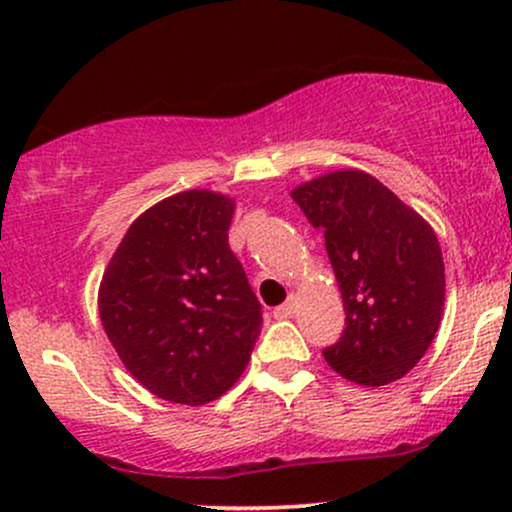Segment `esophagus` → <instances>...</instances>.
Here are the masks:
<instances>
[{
    "label": "esophagus",
    "instance_id": "1",
    "mask_svg": "<svg viewBox=\"0 0 512 512\" xmlns=\"http://www.w3.org/2000/svg\"><path fill=\"white\" fill-rule=\"evenodd\" d=\"M293 310H296V301H293V296H291L284 305L274 308V317H276V320H286V317L293 315Z\"/></svg>",
    "mask_w": 512,
    "mask_h": 512
}]
</instances>
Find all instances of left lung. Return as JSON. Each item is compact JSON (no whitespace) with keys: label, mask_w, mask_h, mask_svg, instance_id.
Returning a JSON list of instances; mask_svg holds the SVG:
<instances>
[{"label":"left lung","mask_w":512,"mask_h":512,"mask_svg":"<svg viewBox=\"0 0 512 512\" xmlns=\"http://www.w3.org/2000/svg\"><path fill=\"white\" fill-rule=\"evenodd\" d=\"M310 226L325 233L344 301V332L322 349L358 385L407 375L431 346L445 301L436 233L363 170L322 175L291 192Z\"/></svg>","instance_id":"1"}]
</instances>
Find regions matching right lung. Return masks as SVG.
I'll return each instance as SVG.
<instances>
[{
    "label": "right lung",
    "mask_w": 512,
    "mask_h": 512,
    "mask_svg": "<svg viewBox=\"0 0 512 512\" xmlns=\"http://www.w3.org/2000/svg\"><path fill=\"white\" fill-rule=\"evenodd\" d=\"M233 202L173 195L129 226L105 269L98 310L129 373L168 402L199 407L243 375L262 305L228 245Z\"/></svg>",
    "instance_id": "1"
}]
</instances>
